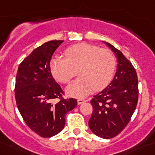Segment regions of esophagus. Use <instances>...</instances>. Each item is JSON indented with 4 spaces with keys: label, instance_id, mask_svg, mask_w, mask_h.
<instances>
[{
    "label": "esophagus",
    "instance_id": "34e87169",
    "mask_svg": "<svg viewBox=\"0 0 155 155\" xmlns=\"http://www.w3.org/2000/svg\"><path fill=\"white\" fill-rule=\"evenodd\" d=\"M87 101V100L84 99V98H78V104H81L84 103V102H85Z\"/></svg>",
    "mask_w": 155,
    "mask_h": 155
}]
</instances>
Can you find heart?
I'll list each match as a JSON object with an SVG mask.
<instances>
[{"label":"heart","instance_id":"heart-1","mask_svg":"<svg viewBox=\"0 0 155 155\" xmlns=\"http://www.w3.org/2000/svg\"><path fill=\"white\" fill-rule=\"evenodd\" d=\"M65 58L54 57L50 62L53 77L62 84H67L76 74L79 77L67 87L68 95L87 96L92 89L101 90L110 82L116 61L111 51L87 43H79L67 48Z\"/></svg>","mask_w":155,"mask_h":155}]
</instances>
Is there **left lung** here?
<instances>
[{
	"label": "left lung",
	"mask_w": 155,
	"mask_h": 155,
	"mask_svg": "<svg viewBox=\"0 0 155 155\" xmlns=\"http://www.w3.org/2000/svg\"><path fill=\"white\" fill-rule=\"evenodd\" d=\"M117 58V69L110 84L94 95L93 111L89 121L96 136L110 139L117 136L130 122L138 101V79L134 67L119 50L104 42Z\"/></svg>",
	"instance_id": "8db88e82"
}]
</instances>
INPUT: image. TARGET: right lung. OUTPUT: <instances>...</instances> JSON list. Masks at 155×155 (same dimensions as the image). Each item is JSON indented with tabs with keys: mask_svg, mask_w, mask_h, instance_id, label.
<instances>
[{
	"mask_svg": "<svg viewBox=\"0 0 155 155\" xmlns=\"http://www.w3.org/2000/svg\"><path fill=\"white\" fill-rule=\"evenodd\" d=\"M63 40H53L36 48L19 65L15 86L18 109L27 125L42 137L60 133L66 115L78 104L74 98L64 99L63 91L54 79L50 62ZM54 98H60L54 103Z\"/></svg>",
	"mask_w": 155,
	"mask_h": 155,
	"instance_id": "add662e5",
	"label": "right lung"
}]
</instances>
